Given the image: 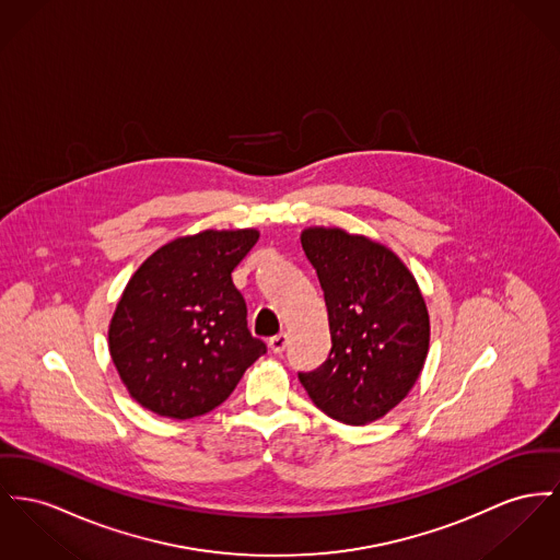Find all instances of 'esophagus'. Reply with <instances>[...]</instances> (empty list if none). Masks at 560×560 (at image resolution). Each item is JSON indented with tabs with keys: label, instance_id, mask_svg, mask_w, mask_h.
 <instances>
[{
	"label": "esophagus",
	"instance_id": "obj_1",
	"mask_svg": "<svg viewBox=\"0 0 560 560\" xmlns=\"http://www.w3.org/2000/svg\"><path fill=\"white\" fill-rule=\"evenodd\" d=\"M287 343H289V336H287V334L273 336L269 339V350H271L273 354H282L284 348H287Z\"/></svg>",
	"mask_w": 560,
	"mask_h": 560
}]
</instances>
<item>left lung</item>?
Returning a JSON list of instances; mask_svg holds the SVG:
<instances>
[{
    "instance_id": "1",
    "label": "left lung",
    "mask_w": 560,
    "mask_h": 560,
    "mask_svg": "<svg viewBox=\"0 0 560 560\" xmlns=\"http://www.w3.org/2000/svg\"><path fill=\"white\" fill-rule=\"evenodd\" d=\"M301 246L325 293L331 352L299 382L327 416L368 424L401 404L424 368L427 303L408 265L365 235L307 226Z\"/></svg>"
}]
</instances>
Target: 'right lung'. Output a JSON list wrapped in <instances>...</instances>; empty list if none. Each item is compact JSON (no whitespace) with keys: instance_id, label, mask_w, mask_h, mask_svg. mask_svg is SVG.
Returning a JSON list of instances; mask_svg holds the SVG:
<instances>
[{"instance_id":"add662e5","label":"right lung","mask_w":560,"mask_h":560,"mask_svg":"<svg viewBox=\"0 0 560 560\" xmlns=\"http://www.w3.org/2000/svg\"><path fill=\"white\" fill-rule=\"evenodd\" d=\"M257 240V229H206L167 242L131 276L114 310L108 346L142 408L176 420L214 410L265 354L231 280Z\"/></svg>"}]
</instances>
